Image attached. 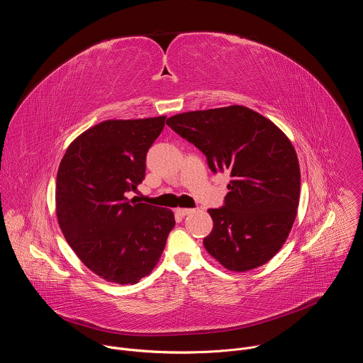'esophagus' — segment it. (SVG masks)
<instances>
[{
  "instance_id": "obj_1",
  "label": "esophagus",
  "mask_w": 363,
  "mask_h": 363,
  "mask_svg": "<svg viewBox=\"0 0 363 363\" xmlns=\"http://www.w3.org/2000/svg\"><path fill=\"white\" fill-rule=\"evenodd\" d=\"M175 213H177L178 216H181V217H185V216L194 213V210H191V208H177Z\"/></svg>"
}]
</instances>
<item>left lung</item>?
I'll return each mask as SVG.
<instances>
[{"label":"left lung","instance_id":"1","mask_svg":"<svg viewBox=\"0 0 363 363\" xmlns=\"http://www.w3.org/2000/svg\"><path fill=\"white\" fill-rule=\"evenodd\" d=\"M167 125L205 155L214 174L231 177L224 206L208 210L214 227L205 250L237 273L270 262L297 216L300 167L290 139L240 105L179 113Z\"/></svg>","mask_w":363,"mask_h":363}]
</instances>
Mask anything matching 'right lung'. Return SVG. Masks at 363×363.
<instances>
[{
  "label": "right lung",
  "instance_id": "obj_1",
  "mask_svg": "<svg viewBox=\"0 0 363 363\" xmlns=\"http://www.w3.org/2000/svg\"><path fill=\"white\" fill-rule=\"evenodd\" d=\"M167 116L100 122L67 147L56 182V214L82 263L103 280L135 284L158 264L174 213L129 201L145 178L146 152Z\"/></svg>",
  "mask_w": 363,
  "mask_h": 363
}]
</instances>
